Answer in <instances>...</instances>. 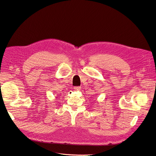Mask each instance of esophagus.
Returning a JSON list of instances; mask_svg holds the SVG:
<instances>
[{
    "label": "esophagus",
    "mask_w": 156,
    "mask_h": 156,
    "mask_svg": "<svg viewBox=\"0 0 156 156\" xmlns=\"http://www.w3.org/2000/svg\"><path fill=\"white\" fill-rule=\"evenodd\" d=\"M74 90H79L81 88V87H79V86H76V87H74Z\"/></svg>",
    "instance_id": "1"
}]
</instances>
